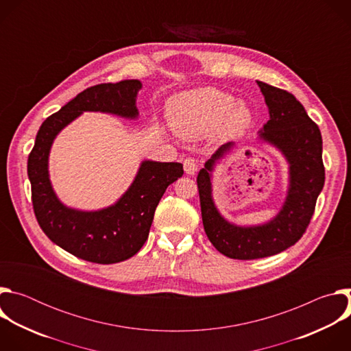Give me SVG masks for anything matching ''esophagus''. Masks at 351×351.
<instances>
[{
	"mask_svg": "<svg viewBox=\"0 0 351 351\" xmlns=\"http://www.w3.org/2000/svg\"><path fill=\"white\" fill-rule=\"evenodd\" d=\"M183 168H184V172L187 175H194L197 172V162H195V160L191 158V157L186 158L183 161Z\"/></svg>",
	"mask_w": 351,
	"mask_h": 351,
	"instance_id": "1",
	"label": "esophagus"
}]
</instances>
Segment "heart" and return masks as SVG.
Returning a JSON list of instances; mask_svg holds the SVG:
<instances>
[{
    "instance_id": "obj_1",
    "label": "heart",
    "mask_w": 351,
    "mask_h": 351,
    "mask_svg": "<svg viewBox=\"0 0 351 351\" xmlns=\"http://www.w3.org/2000/svg\"><path fill=\"white\" fill-rule=\"evenodd\" d=\"M173 132L187 140L215 134L222 140L244 134L253 123V111L243 101L215 87H202L175 97L169 107Z\"/></svg>"
}]
</instances>
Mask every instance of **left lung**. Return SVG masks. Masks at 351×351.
<instances>
[{
  "label": "left lung",
  "mask_w": 351,
  "mask_h": 351,
  "mask_svg": "<svg viewBox=\"0 0 351 351\" xmlns=\"http://www.w3.org/2000/svg\"><path fill=\"white\" fill-rule=\"evenodd\" d=\"M257 84L269 112L258 140L275 147L289 165V186L282 208L271 221L250 226L229 222L219 213L213 197V172L234 143L221 145L197 176L204 230L219 253L234 260L275 256L298 241L311 221L325 183L322 136L317 123L291 93L260 80Z\"/></svg>",
  "instance_id": "1"
}]
</instances>
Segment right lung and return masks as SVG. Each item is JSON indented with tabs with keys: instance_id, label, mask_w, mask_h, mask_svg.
I'll return each instance as SVG.
<instances>
[{
	"instance_id": "right-lung-1",
	"label": "right lung",
	"mask_w": 351,
	"mask_h": 351,
	"mask_svg": "<svg viewBox=\"0 0 351 351\" xmlns=\"http://www.w3.org/2000/svg\"><path fill=\"white\" fill-rule=\"evenodd\" d=\"M141 87L140 80H122L79 93L43 122L27 160L33 210L40 228L65 252L90 263L115 264L138 252L148 237L161 197L183 175V165L144 160L134 180L115 204L82 211L66 207L56 194L48 172L49 152L58 133L83 112L137 119L136 98Z\"/></svg>"
}]
</instances>
